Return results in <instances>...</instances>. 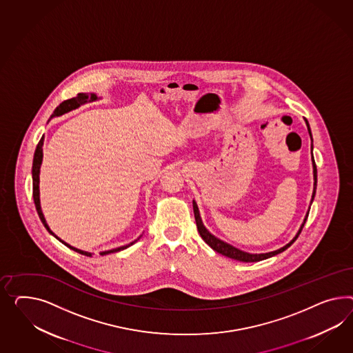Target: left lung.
<instances>
[{"mask_svg":"<svg viewBox=\"0 0 353 353\" xmlns=\"http://www.w3.org/2000/svg\"><path fill=\"white\" fill-rule=\"evenodd\" d=\"M305 124H307V128H308V134L311 136V139H312V134H311V130H310V124L308 122L305 121ZM314 149V148H312ZM312 165H314V192H312V199H311V204H312V201H314V194H316V186H317V170H316V163H314V154H312ZM192 208H194V216H195V221H196V228H198V231H199V234H201V239L210 245V248L213 249V250H216L217 253L219 254H222V256H225V257L232 258V259H236V261H240V262H258V261H262V259H267V258L272 257V256H276L279 253H281V252H284L285 249L289 248L294 241H296V238L299 236V234H301V231L303 229V226H305V219L308 217V212H307V214H305V221H303V223L301 225V229L298 230V232H296V236L293 238V240H290L286 245H284L283 248L277 249V250H274V252H268V253H261V254H252V253H247V252H243V250H240V249L235 248V247H232V245H230L228 243H225V241H222V240H219V238H216L214 235H212L208 230L205 229V226L203 225V222H201V214H199V210H198V205H196V203L195 201H192Z\"/></svg>","mask_w":353,"mask_h":353,"instance_id":"left-lung-1","label":"left lung"}]
</instances>
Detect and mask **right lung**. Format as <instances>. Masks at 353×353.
<instances>
[{
    "label": "right lung",
    "instance_id": "add662e5",
    "mask_svg": "<svg viewBox=\"0 0 353 353\" xmlns=\"http://www.w3.org/2000/svg\"><path fill=\"white\" fill-rule=\"evenodd\" d=\"M95 100H97V96H96V94H90V95H88V94H78L76 97L68 99V100L63 101L61 104L59 105L57 109L54 110V114L51 115V118H54V117H59V115L65 114L68 112L74 110L77 108H79L81 105L86 104V103H91V101H95ZM51 118H50V119H51ZM50 119H48V121H50ZM42 146H43V136L41 137L39 145H37V148H36L34 157H33V165H32L33 201H34V205H36V210H37V213H39V219L42 221L43 226L46 228L48 232H50L51 235H54L59 241H61L64 245H67L68 248L74 250V252L79 253V254H83V256H87V257H91V256H92V253H90V252H85V250H81V249L74 248V247H72V245L67 244L65 241H63L61 239L57 238V235L50 230L48 223H46V219L43 217V213H42V210H41V204H39V168H41V163H42V158H43V149H42ZM137 240H139V239H137ZM137 240H134L132 243H130V244H127V245H123V247H119V248L112 249V250H105V252H101L100 254H101V256H105V254H109V253H115V252L123 250V249L131 247V245L134 244Z\"/></svg>",
    "mask_w": 353,
    "mask_h": 353
}]
</instances>
